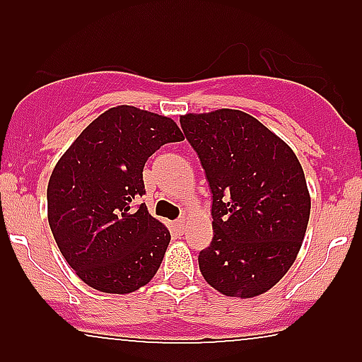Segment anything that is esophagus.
<instances>
[{
  "instance_id": "1",
  "label": "esophagus",
  "mask_w": 362,
  "mask_h": 362,
  "mask_svg": "<svg viewBox=\"0 0 362 362\" xmlns=\"http://www.w3.org/2000/svg\"><path fill=\"white\" fill-rule=\"evenodd\" d=\"M175 228L178 229V233H184V229H185V218L182 217V218H178V221H175Z\"/></svg>"
}]
</instances>
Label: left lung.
Listing matches in <instances>:
<instances>
[{"instance_id": "1", "label": "left lung", "mask_w": 362, "mask_h": 362, "mask_svg": "<svg viewBox=\"0 0 362 362\" xmlns=\"http://www.w3.org/2000/svg\"><path fill=\"white\" fill-rule=\"evenodd\" d=\"M211 191L210 247L199 269L214 289L254 298L293 266L310 218L305 173L293 148L245 112L180 117Z\"/></svg>"}]
</instances>
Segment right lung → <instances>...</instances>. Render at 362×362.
Wrapping results in <instances>:
<instances>
[{"mask_svg": "<svg viewBox=\"0 0 362 362\" xmlns=\"http://www.w3.org/2000/svg\"><path fill=\"white\" fill-rule=\"evenodd\" d=\"M184 134L170 117L129 105L94 119L57 160L47 208L54 240L78 279L108 294H129L158 273L171 236L144 203V166Z\"/></svg>", "mask_w": 362, "mask_h": 362, "instance_id": "add662e5", "label": "right lung"}]
</instances>
